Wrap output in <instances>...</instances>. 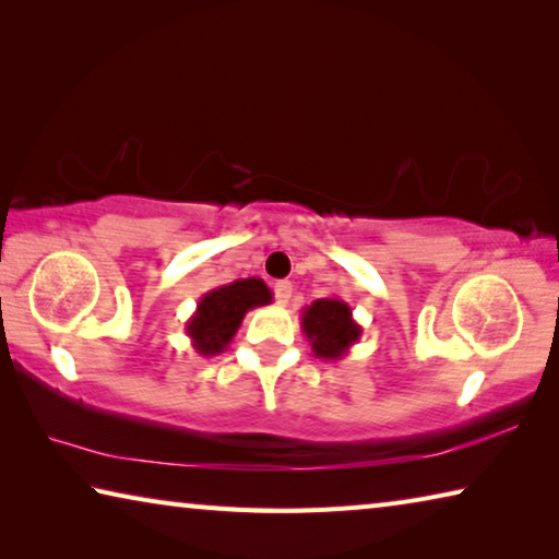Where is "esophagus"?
Returning a JSON list of instances; mask_svg holds the SVG:
<instances>
[{"instance_id": "obj_1", "label": "esophagus", "mask_w": 559, "mask_h": 559, "mask_svg": "<svg viewBox=\"0 0 559 559\" xmlns=\"http://www.w3.org/2000/svg\"><path fill=\"white\" fill-rule=\"evenodd\" d=\"M273 293H276V300L281 302V306H286V302L290 300L293 283H290V281H278L276 286H273Z\"/></svg>"}]
</instances>
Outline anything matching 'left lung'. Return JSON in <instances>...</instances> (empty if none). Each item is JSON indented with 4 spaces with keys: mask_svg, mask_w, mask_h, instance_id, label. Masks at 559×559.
I'll return each instance as SVG.
<instances>
[{
    "mask_svg": "<svg viewBox=\"0 0 559 559\" xmlns=\"http://www.w3.org/2000/svg\"><path fill=\"white\" fill-rule=\"evenodd\" d=\"M300 328L320 359H343L362 335V325L353 318V308L335 296L318 298L302 308Z\"/></svg>",
    "mask_w": 559,
    "mask_h": 559,
    "instance_id": "left-lung-1",
    "label": "left lung"
}]
</instances>
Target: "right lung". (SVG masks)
<instances>
[{"mask_svg": "<svg viewBox=\"0 0 559 559\" xmlns=\"http://www.w3.org/2000/svg\"><path fill=\"white\" fill-rule=\"evenodd\" d=\"M271 300L273 293L261 278H239L212 288L200 298L192 318L185 323L187 337L200 355H219L229 347L243 316L251 308L269 306Z\"/></svg>", "mask_w": 559, "mask_h": 559, "instance_id": "obj_1", "label": "right lung"}]
</instances>
